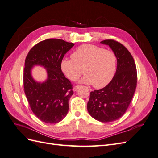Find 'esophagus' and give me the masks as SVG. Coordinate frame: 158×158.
<instances>
[{
  "mask_svg": "<svg viewBox=\"0 0 158 158\" xmlns=\"http://www.w3.org/2000/svg\"><path fill=\"white\" fill-rule=\"evenodd\" d=\"M80 87V85H75V86L73 88V91H74V92H76V91H77V89H78Z\"/></svg>",
  "mask_w": 158,
  "mask_h": 158,
  "instance_id": "34e87169",
  "label": "esophagus"
}]
</instances>
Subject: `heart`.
<instances>
[{
  "label": "heart",
  "mask_w": 158,
  "mask_h": 158,
  "mask_svg": "<svg viewBox=\"0 0 158 158\" xmlns=\"http://www.w3.org/2000/svg\"><path fill=\"white\" fill-rule=\"evenodd\" d=\"M71 58L60 62L61 70L70 80L76 81L84 73L81 82L102 88L109 84L115 73L117 55L103 47L82 45L72 53Z\"/></svg>",
  "instance_id": "b5f03b06"
}]
</instances>
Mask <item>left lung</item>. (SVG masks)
<instances>
[{
	"instance_id": "8db88e82",
	"label": "left lung",
	"mask_w": 158,
	"mask_h": 158,
	"mask_svg": "<svg viewBox=\"0 0 158 158\" xmlns=\"http://www.w3.org/2000/svg\"><path fill=\"white\" fill-rule=\"evenodd\" d=\"M101 44L109 45L116 54V73L106 87L90 92L87 109L95 120L109 123L121 118L128 109L137 84V72L131 52L121 43L106 40Z\"/></svg>"
}]
</instances>
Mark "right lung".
<instances>
[{
	"label": "right lung",
	"mask_w": 158,
	"mask_h": 158,
	"mask_svg": "<svg viewBox=\"0 0 158 158\" xmlns=\"http://www.w3.org/2000/svg\"><path fill=\"white\" fill-rule=\"evenodd\" d=\"M74 45L59 39H48L33 46L25 60L23 87L26 96L35 115L45 123L61 121L67 114L73 85L60 69L64 55ZM41 65L47 71L48 78L38 83L32 78L31 69Z\"/></svg>",
	"instance_id": "1"
}]
</instances>
